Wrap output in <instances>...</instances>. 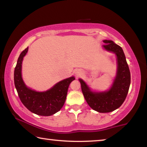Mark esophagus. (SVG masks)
<instances>
[{"mask_svg": "<svg viewBox=\"0 0 147 147\" xmlns=\"http://www.w3.org/2000/svg\"><path fill=\"white\" fill-rule=\"evenodd\" d=\"M74 73L76 76H80L81 75L82 73V72L80 70H79V69H76V70L74 71Z\"/></svg>", "mask_w": 147, "mask_h": 147, "instance_id": "1", "label": "esophagus"}]
</instances>
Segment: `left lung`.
<instances>
[{
	"label": "left lung",
	"instance_id": "1",
	"mask_svg": "<svg viewBox=\"0 0 147 147\" xmlns=\"http://www.w3.org/2000/svg\"><path fill=\"white\" fill-rule=\"evenodd\" d=\"M102 49L113 53L117 59L115 78L108 90L94 91L84 80L79 78L82 91L87 103L94 111L108 113L118 109L127 96L130 85V72L123 49L111 40H103Z\"/></svg>",
	"mask_w": 147,
	"mask_h": 147
}]
</instances>
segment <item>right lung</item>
Masks as SVG:
<instances>
[{
    "mask_svg": "<svg viewBox=\"0 0 147 147\" xmlns=\"http://www.w3.org/2000/svg\"><path fill=\"white\" fill-rule=\"evenodd\" d=\"M28 47L20 54L14 71V84L20 100L33 113L41 116H51L59 111L65 102L69 86L75 80L71 76L56 83L45 91H37L27 86L22 77V63Z\"/></svg>",
    "mask_w": 147,
    "mask_h": 147,
    "instance_id": "right-lung-1",
    "label": "right lung"
}]
</instances>
